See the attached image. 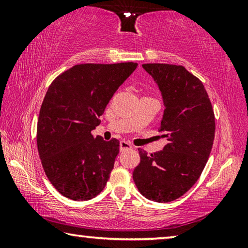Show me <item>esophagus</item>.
I'll list each match as a JSON object with an SVG mask.
<instances>
[{"mask_svg":"<svg viewBox=\"0 0 248 248\" xmlns=\"http://www.w3.org/2000/svg\"><path fill=\"white\" fill-rule=\"evenodd\" d=\"M131 148H132V145L130 144V143H128L127 141H121L120 142V152H124V151L129 150V149H131Z\"/></svg>","mask_w":248,"mask_h":248,"instance_id":"esophagus-1","label":"esophagus"}]
</instances>
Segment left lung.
<instances>
[{
  "mask_svg": "<svg viewBox=\"0 0 248 248\" xmlns=\"http://www.w3.org/2000/svg\"><path fill=\"white\" fill-rule=\"evenodd\" d=\"M161 92L164 112L158 131L167 139L159 152L139 149L140 164L132 177L146 199L170 202L200 177L211 152L216 123L203 84L182 65L142 64Z\"/></svg>",
  "mask_w": 248,
  "mask_h": 248,
  "instance_id": "8db88e82",
  "label": "left lung"
}]
</instances>
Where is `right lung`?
Segmentation results:
<instances>
[{
  "label": "right lung",
  "instance_id": "right-lung-1",
  "mask_svg": "<svg viewBox=\"0 0 248 248\" xmlns=\"http://www.w3.org/2000/svg\"><path fill=\"white\" fill-rule=\"evenodd\" d=\"M137 66L133 62L78 64L49 86L39 112L37 146L48 179L66 198L90 200L106 186L119 141H105L91 132Z\"/></svg>",
  "mask_w": 248,
  "mask_h": 248
}]
</instances>
